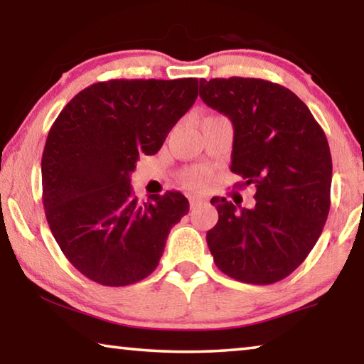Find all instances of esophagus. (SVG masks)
<instances>
[{"instance_id":"obj_1","label":"esophagus","mask_w":364,"mask_h":364,"mask_svg":"<svg viewBox=\"0 0 364 364\" xmlns=\"http://www.w3.org/2000/svg\"><path fill=\"white\" fill-rule=\"evenodd\" d=\"M200 197H189V205H191V208H194V207H197V205H199L200 204Z\"/></svg>"}]
</instances>
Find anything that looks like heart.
Segmentation results:
<instances>
[{
    "label": "heart",
    "mask_w": 364,
    "mask_h": 364,
    "mask_svg": "<svg viewBox=\"0 0 364 364\" xmlns=\"http://www.w3.org/2000/svg\"><path fill=\"white\" fill-rule=\"evenodd\" d=\"M207 180H208L207 171L204 168H199V167L186 168L181 173L183 184L193 191H199L204 188L207 184Z\"/></svg>",
    "instance_id": "1"
}]
</instances>
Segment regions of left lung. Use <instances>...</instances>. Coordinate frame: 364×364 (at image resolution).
<instances>
[{
    "mask_svg": "<svg viewBox=\"0 0 364 364\" xmlns=\"http://www.w3.org/2000/svg\"><path fill=\"white\" fill-rule=\"evenodd\" d=\"M200 100L231 120V171L255 184L254 208L210 200L218 223L207 244L220 271L273 284L301 264L331 207L332 160L323 128L291 90L262 78H200Z\"/></svg>",
    "mask_w": 364,
    "mask_h": 364,
    "instance_id": "8db88e82",
    "label": "left lung"
}]
</instances>
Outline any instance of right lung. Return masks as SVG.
<instances>
[{
    "label": "right lung",
    "mask_w": 364,
    "mask_h": 364,
    "mask_svg": "<svg viewBox=\"0 0 364 364\" xmlns=\"http://www.w3.org/2000/svg\"><path fill=\"white\" fill-rule=\"evenodd\" d=\"M197 78L109 80L59 114L41 157L43 205L73 267L102 286L134 284L157 268L168 232L189 212L176 191L138 202L130 175L162 147L197 97Z\"/></svg>",
    "instance_id": "obj_1"
}]
</instances>
